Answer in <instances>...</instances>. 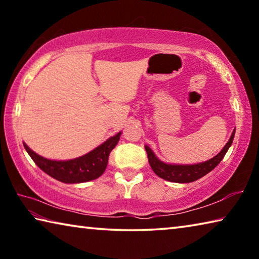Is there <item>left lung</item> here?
I'll use <instances>...</instances> for the list:
<instances>
[{"label": "left lung", "mask_w": 259, "mask_h": 259, "mask_svg": "<svg viewBox=\"0 0 259 259\" xmlns=\"http://www.w3.org/2000/svg\"><path fill=\"white\" fill-rule=\"evenodd\" d=\"M235 135V129L232 133L229 142L226 143V145L223 147V150L218 153L216 156L211 157V159L201 163L195 164H170L165 163V162L161 161L157 157L154 152H153L150 147L145 145V150L147 152L148 162H150L151 168L153 171L155 172L156 176H159L162 179H165L168 182L172 183H192L198 181V179L202 178L208 172L213 170L219 164V162L223 160V157L225 156L226 152L229 151L232 143H233Z\"/></svg>", "instance_id": "obj_1"}]
</instances>
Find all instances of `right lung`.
<instances>
[{
    "mask_svg": "<svg viewBox=\"0 0 259 259\" xmlns=\"http://www.w3.org/2000/svg\"><path fill=\"white\" fill-rule=\"evenodd\" d=\"M120 136L121 131L87 154L65 161L46 159L30 150L25 143L23 144L35 164L47 175L61 183L80 184L94 181L102 176L108 163L109 153L119 143Z\"/></svg>",
    "mask_w": 259,
    "mask_h": 259,
    "instance_id": "add662e5",
    "label": "right lung"
}]
</instances>
